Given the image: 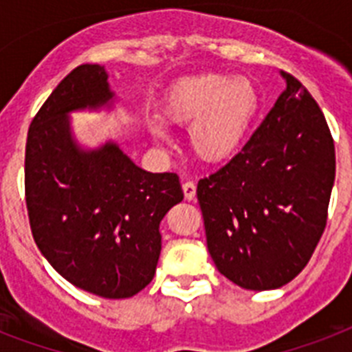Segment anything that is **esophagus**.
Wrapping results in <instances>:
<instances>
[{
  "mask_svg": "<svg viewBox=\"0 0 352 352\" xmlns=\"http://www.w3.org/2000/svg\"><path fill=\"white\" fill-rule=\"evenodd\" d=\"M182 191H184V199H186V201H195V195H197L195 182L186 181L184 184H182Z\"/></svg>",
  "mask_w": 352,
  "mask_h": 352,
  "instance_id": "esophagus-1",
  "label": "esophagus"
}]
</instances>
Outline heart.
<instances>
[{"label": "heart", "instance_id": "heart-1", "mask_svg": "<svg viewBox=\"0 0 352 352\" xmlns=\"http://www.w3.org/2000/svg\"><path fill=\"white\" fill-rule=\"evenodd\" d=\"M258 111V92L244 76L202 74L173 82L161 102L170 124L188 128V142L197 159L210 164L228 161L242 146ZM157 142H168L166 128L148 122Z\"/></svg>", "mask_w": 352, "mask_h": 352}]
</instances>
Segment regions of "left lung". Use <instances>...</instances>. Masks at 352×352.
<instances>
[{
	"label": "left lung",
	"instance_id": "8db88e82",
	"mask_svg": "<svg viewBox=\"0 0 352 352\" xmlns=\"http://www.w3.org/2000/svg\"><path fill=\"white\" fill-rule=\"evenodd\" d=\"M282 77L285 90L250 141L197 186L217 270L251 291L282 287L307 265L336 171L324 113L298 79Z\"/></svg>",
	"mask_w": 352,
	"mask_h": 352
}]
</instances>
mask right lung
<instances>
[{"instance_id": "add662e5", "label": "right lung", "mask_w": 352, "mask_h": 352, "mask_svg": "<svg viewBox=\"0 0 352 352\" xmlns=\"http://www.w3.org/2000/svg\"><path fill=\"white\" fill-rule=\"evenodd\" d=\"M99 65L74 68L28 128L25 197L34 241L54 270L102 298H130L155 275L159 224L184 199L177 173L135 166L116 142L82 150L72 139L76 110L110 107Z\"/></svg>"}]
</instances>
